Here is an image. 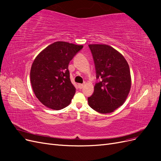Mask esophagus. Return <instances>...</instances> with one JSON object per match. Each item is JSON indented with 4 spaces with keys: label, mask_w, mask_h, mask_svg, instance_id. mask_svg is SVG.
Returning <instances> with one entry per match:
<instances>
[{
    "label": "esophagus",
    "mask_w": 161,
    "mask_h": 161,
    "mask_svg": "<svg viewBox=\"0 0 161 161\" xmlns=\"http://www.w3.org/2000/svg\"><path fill=\"white\" fill-rule=\"evenodd\" d=\"M78 86H79V89H82V87H83V84H79V85H78Z\"/></svg>",
    "instance_id": "34e87169"
}]
</instances>
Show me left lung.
<instances>
[{
  "mask_svg": "<svg viewBox=\"0 0 161 161\" xmlns=\"http://www.w3.org/2000/svg\"><path fill=\"white\" fill-rule=\"evenodd\" d=\"M93 58L96 79L94 92L88 97L89 105L101 114H109L122 105L131 88L127 61L114 48L105 44L89 45Z\"/></svg>",
  "mask_w": 161,
  "mask_h": 161,
  "instance_id": "left-lung-1",
  "label": "left lung"
}]
</instances>
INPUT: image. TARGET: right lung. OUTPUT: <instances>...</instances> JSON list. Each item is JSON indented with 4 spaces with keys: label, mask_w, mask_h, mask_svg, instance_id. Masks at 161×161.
Segmentation results:
<instances>
[{
    "label": "right lung",
    "mask_w": 161,
    "mask_h": 161,
    "mask_svg": "<svg viewBox=\"0 0 161 161\" xmlns=\"http://www.w3.org/2000/svg\"><path fill=\"white\" fill-rule=\"evenodd\" d=\"M82 46L56 42L42 51L33 61L30 79L37 98L52 109H61L70 103L76 89L70 79L69 64Z\"/></svg>",
    "instance_id": "add662e5"
}]
</instances>
